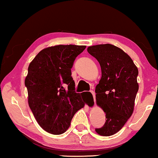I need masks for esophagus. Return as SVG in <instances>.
I'll use <instances>...</instances> for the list:
<instances>
[{
  "label": "esophagus",
  "mask_w": 158,
  "mask_h": 158,
  "mask_svg": "<svg viewBox=\"0 0 158 158\" xmlns=\"http://www.w3.org/2000/svg\"><path fill=\"white\" fill-rule=\"evenodd\" d=\"M90 93L92 94V95H93V97H94V103H95V102H96V97H95V93H94V90H91V91H90Z\"/></svg>",
  "instance_id": "esophagus-1"
}]
</instances>
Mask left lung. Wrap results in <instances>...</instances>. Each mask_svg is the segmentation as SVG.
<instances>
[{
  "label": "left lung",
  "mask_w": 158,
  "mask_h": 158,
  "mask_svg": "<svg viewBox=\"0 0 158 158\" xmlns=\"http://www.w3.org/2000/svg\"><path fill=\"white\" fill-rule=\"evenodd\" d=\"M88 52L99 61L102 70L95 92L97 104L106 113V123L95 131L102 136L113 135L134 111L139 89L138 69L128 54L114 45L90 46Z\"/></svg>",
  "instance_id": "1"
}]
</instances>
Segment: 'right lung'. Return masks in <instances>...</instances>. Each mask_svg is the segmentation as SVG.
I'll return each instance as SVG.
<instances>
[{"mask_svg":"<svg viewBox=\"0 0 158 158\" xmlns=\"http://www.w3.org/2000/svg\"><path fill=\"white\" fill-rule=\"evenodd\" d=\"M86 46L56 45L40 51L30 62L25 86L28 103L39 126L52 135H61L86 103L76 93L71 68Z\"/></svg>","mask_w":158,"mask_h":158,"instance_id":"right-lung-1","label":"right lung"}]
</instances>
